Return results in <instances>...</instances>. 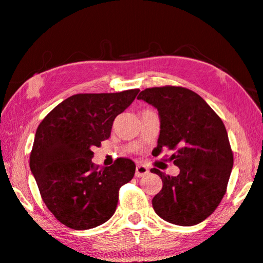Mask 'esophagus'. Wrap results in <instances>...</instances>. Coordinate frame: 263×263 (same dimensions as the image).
<instances>
[{
    "label": "esophagus",
    "mask_w": 263,
    "mask_h": 263,
    "mask_svg": "<svg viewBox=\"0 0 263 263\" xmlns=\"http://www.w3.org/2000/svg\"><path fill=\"white\" fill-rule=\"evenodd\" d=\"M148 173H149V170H148L144 165H138V166H136V170H135V177L136 178L144 177V176H147Z\"/></svg>",
    "instance_id": "1"
}]
</instances>
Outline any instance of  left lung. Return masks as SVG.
I'll use <instances>...</instances> for the list:
<instances>
[{"label":"left lung","mask_w":263,"mask_h":263,"mask_svg":"<svg viewBox=\"0 0 263 263\" xmlns=\"http://www.w3.org/2000/svg\"><path fill=\"white\" fill-rule=\"evenodd\" d=\"M138 100L159 111L160 135L153 153L176 151L170 158L177 177L152 168L162 180L153 198L154 211L166 222L191 227L206 219L226 195L234 165L227 129L219 116L193 91L180 86L152 87Z\"/></svg>","instance_id":"8db88e82"}]
</instances>
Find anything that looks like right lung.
<instances>
[{"label":"right lung","instance_id":"right-lung-1","mask_svg":"<svg viewBox=\"0 0 263 263\" xmlns=\"http://www.w3.org/2000/svg\"><path fill=\"white\" fill-rule=\"evenodd\" d=\"M139 91L73 95L37 127L29 167L44 203L64 226L91 229L115 214L119 190L134 177L135 163L119 158L98 168L91 148L109 139L114 120Z\"/></svg>","mask_w":263,"mask_h":263}]
</instances>
